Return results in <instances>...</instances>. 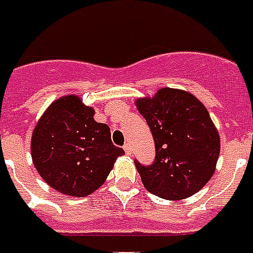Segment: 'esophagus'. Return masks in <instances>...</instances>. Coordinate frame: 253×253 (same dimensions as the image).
<instances>
[{
    "mask_svg": "<svg viewBox=\"0 0 253 253\" xmlns=\"http://www.w3.org/2000/svg\"><path fill=\"white\" fill-rule=\"evenodd\" d=\"M124 150H125V152L129 155V154H132V146H130L129 143H126L125 146H124Z\"/></svg>",
    "mask_w": 253,
    "mask_h": 253,
    "instance_id": "1",
    "label": "esophagus"
}]
</instances>
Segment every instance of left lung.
Wrapping results in <instances>:
<instances>
[{
	"instance_id": "left-lung-1",
	"label": "left lung",
	"mask_w": 253,
	"mask_h": 253,
	"mask_svg": "<svg viewBox=\"0 0 253 253\" xmlns=\"http://www.w3.org/2000/svg\"><path fill=\"white\" fill-rule=\"evenodd\" d=\"M136 106L155 141L151 165L135 159L146 189L170 200L192 196L212 177L219 157V135L207 109L192 94L173 88L137 99Z\"/></svg>"
}]
</instances>
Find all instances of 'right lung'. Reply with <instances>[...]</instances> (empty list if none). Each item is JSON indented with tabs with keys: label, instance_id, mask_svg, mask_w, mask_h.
I'll return each mask as SVG.
<instances>
[{
	"label": "right lung",
	"instance_id": "1",
	"mask_svg": "<svg viewBox=\"0 0 253 253\" xmlns=\"http://www.w3.org/2000/svg\"><path fill=\"white\" fill-rule=\"evenodd\" d=\"M94 113L78 96H64L50 105L34 129V165L58 192L79 198L92 193L124 154L112 143L110 128L96 123Z\"/></svg>",
	"mask_w": 253,
	"mask_h": 253
}]
</instances>
